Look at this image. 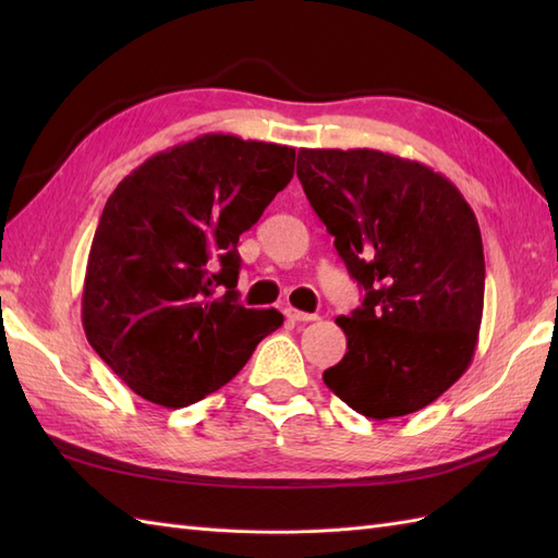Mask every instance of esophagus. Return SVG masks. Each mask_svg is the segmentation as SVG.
I'll return each instance as SVG.
<instances>
[{"label": "esophagus", "mask_w": 558, "mask_h": 558, "mask_svg": "<svg viewBox=\"0 0 558 558\" xmlns=\"http://www.w3.org/2000/svg\"><path fill=\"white\" fill-rule=\"evenodd\" d=\"M286 316L290 318V322L294 324H310V322H316V314H310V312H300V310H292V306H288L286 310Z\"/></svg>", "instance_id": "obj_1"}]
</instances>
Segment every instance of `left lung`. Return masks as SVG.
Returning a JSON list of instances; mask_svg holds the SVG:
<instances>
[{
  "label": "left lung",
  "mask_w": 558,
  "mask_h": 558,
  "mask_svg": "<svg viewBox=\"0 0 558 558\" xmlns=\"http://www.w3.org/2000/svg\"><path fill=\"white\" fill-rule=\"evenodd\" d=\"M298 177L362 306L326 386L369 420L417 412L465 374L484 306L475 213L444 174L374 148H300Z\"/></svg>",
  "instance_id": "obj_1"
}]
</instances>
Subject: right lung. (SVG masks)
Segmentation results:
<instances>
[{
  "mask_svg": "<svg viewBox=\"0 0 558 558\" xmlns=\"http://www.w3.org/2000/svg\"><path fill=\"white\" fill-rule=\"evenodd\" d=\"M292 174L290 146L204 134L117 184L90 244L81 318L136 396L162 408L204 400L282 326L280 312L236 302V242Z\"/></svg>",
  "mask_w": 558,
  "mask_h": 558,
  "instance_id": "right-lung-1",
  "label": "right lung"
}]
</instances>
